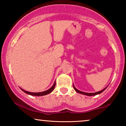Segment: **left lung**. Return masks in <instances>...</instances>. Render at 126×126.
<instances>
[{
  "label": "left lung",
  "mask_w": 126,
  "mask_h": 126,
  "mask_svg": "<svg viewBox=\"0 0 126 126\" xmlns=\"http://www.w3.org/2000/svg\"><path fill=\"white\" fill-rule=\"evenodd\" d=\"M73 88H74V89H75V90L76 91V92H77V93H79V94H84V95H86V96H94V95H96V94H101V93H102L103 91H104L105 89H106L107 88V87H106L104 89H103V90H101V91H99V92H95V93H87V92H82V91H79V90H78V89H77L75 87V85H73Z\"/></svg>",
  "instance_id": "obj_1"
}]
</instances>
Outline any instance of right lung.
<instances>
[{
  "mask_svg": "<svg viewBox=\"0 0 126 126\" xmlns=\"http://www.w3.org/2000/svg\"><path fill=\"white\" fill-rule=\"evenodd\" d=\"M55 86H56V81H55L54 84H53V85L52 87H51L50 88L47 89V90H46L45 91H44V92H28V91H26L25 90H24V89H22V88H20L22 89V91H23L24 92L26 93V94H30V95H32V96H44V95H46V94H50V93H51L52 91L54 90V88H55Z\"/></svg>",
  "mask_w": 126,
  "mask_h": 126,
  "instance_id": "right-lung-1",
  "label": "right lung"
}]
</instances>
